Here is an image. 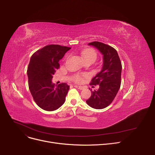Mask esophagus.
Segmentation results:
<instances>
[{
  "mask_svg": "<svg viewBox=\"0 0 155 155\" xmlns=\"http://www.w3.org/2000/svg\"><path fill=\"white\" fill-rule=\"evenodd\" d=\"M74 87H75V88H77L80 89V90H83V89L84 88V87H82V86H80V85H74Z\"/></svg>",
  "mask_w": 155,
  "mask_h": 155,
  "instance_id": "esophagus-1",
  "label": "esophagus"
}]
</instances>
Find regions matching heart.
I'll use <instances>...</instances> for the list:
<instances>
[{
  "mask_svg": "<svg viewBox=\"0 0 155 155\" xmlns=\"http://www.w3.org/2000/svg\"><path fill=\"white\" fill-rule=\"evenodd\" d=\"M82 55L85 61L87 60H92L95 61V60L97 58V53L94 50H92V49H87V50H85L82 52ZM82 80V77L79 75H77L75 78V81L77 82H80Z\"/></svg>",
  "mask_w": 155,
  "mask_h": 155,
  "instance_id": "obj_1",
  "label": "heart"
}]
</instances>
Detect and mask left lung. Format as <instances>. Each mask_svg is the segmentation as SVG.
<instances>
[{
	"label": "left lung",
	"instance_id": "1",
	"mask_svg": "<svg viewBox=\"0 0 155 155\" xmlns=\"http://www.w3.org/2000/svg\"><path fill=\"white\" fill-rule=\"evenodd\" d=\"M88 45L97 48L103 56L102 67L92 79L91 85H99L98 90L91 91V97L86 101L89 106L96 109L107 107L114 99L120 86L122 64L114 48L101 42L94 41ZM90 89V88H89Z\"/></svg>",
	"mask_w": 155,
	"mask_h": 155
}]
</instances>
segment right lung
I'll return each instance as SVG.
<instances>
[{"label": "right lung", "mask_w": 155, "mask_h": 155, "mask_svg": "<svg viewBox=\"0 0 155 155\" xmlns=\"http://www.w3.org/2000/svg\"><path fill=\"white\" fill-rule=\"evenodd\" d=\"M70 49L50 45L31 57L27 71L29 88L35 102L43 110H55L65 101L70 86L65 83L56 85L52 82V78L60 67L59 61Z\"/></svg>", "instance_id": "obj_1"}]
</instances>
